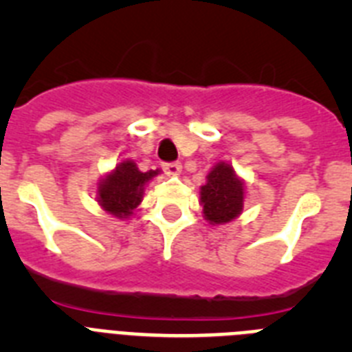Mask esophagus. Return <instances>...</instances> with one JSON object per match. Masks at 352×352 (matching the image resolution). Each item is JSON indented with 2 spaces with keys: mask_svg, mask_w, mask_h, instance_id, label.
<instances>
[{
  "mask_svg": "<svg viewBox=\"0 0 352 352\" xmlns=\"http://www.w3.org/2000/svg\"><path fill=\"white\" fill-rule=\"evenodd\" d=\"M162 169L166 170L167 174L176 176V174L182 173V164H179V162H167V164H162Z\"/></svg>",
  "mask_w": 352,
  "mask_h": 352,
  "instance_id": "obj_1",
  "label": "esophagus"
}]
</instances>
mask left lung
Returning <instances> with one entry per match:
<instances>
[{"instance_id": "obj_1", "label": "left lung", "mask_w": 352, "mask_h": 352, "mask_svg": "<svg viewBox=\"0 0 352 352\" xmlns=\"http://www.w3.org/2000/svg\"><path fill=\"white\" fill-rule=\"evenodd\" d=\"M201 206L211 226H222L238 219L243 211L245 183L227 162L214 164L201 186Z\"/></svg>"}]
</instances>
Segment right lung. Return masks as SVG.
<instances>
[{
    "mask_svg": "<svg viewBox=\"0 0 352 352\" xmlns=\"http://www.w3.org/2000/svg\"><path fill=\"white\" fill-rule=\"evenodd\" d=\"M158 174H160V169L141 173L133 160H121L111 173L105 174L98 182L96 201L102 210L116 219H130L141 204L144 186Z\"/></svg>",
    "mask_w": 352,
    "mask_h": 352,
    "instance_id": "add662e5",
    "label": "right lung"
}]
</instances>
